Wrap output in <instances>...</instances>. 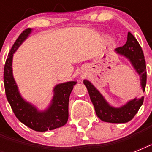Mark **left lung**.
I'll use <instances>...</instances> for the list:
<instances>
[{
  "instance_id": "left-lung-1",
  "label": "left lung",
  "mask_w": 152,
  "mask_h": 152,
  "mask_svg": "<svg viewBox=\"0 0 152 152\" xmlns=\"http://www.w3.org/2000/svg\"><path fill=\"white\" fill-rule=\"evenodd\" d=\"M118 54L127 58L134 68L140 78V86L143 92L145 91L147 82L146 63L144 53L139 42L130 32L128 33L127 42L121 47L115 49ZM84 85L87 87L90 99L95 107V113L100 120L110 123H125L129 121L144 102V97L135 98L128 101L125 105L120 107L112 106L105 99L103 95L97 90V88L88 80H83Z\"/></svg>"
}]
</instances>
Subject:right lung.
I'll return each instance as SVG.
<instances>
[{
  "label": "right lung",
  "mask_w": 152,
  "mask_h": 152,
  "mask_svg": "<svg viewBox=\"0 0 152 152\" xmlns=\"http://www.w3.org/2000/svg\"><path fill=\"white\" fill-rule=\"evenodd\" d=\"M31 31V28L23 31L11 49L4 69V83L7 99L19 121L34 131L46 132L66 124L69 118V96L77 82L69 81L55 86L50 104L44 110H38L36 106L22 97L13 77V54Z\"/></svg>",
  "instance_id": "1"
}]
</instances>
